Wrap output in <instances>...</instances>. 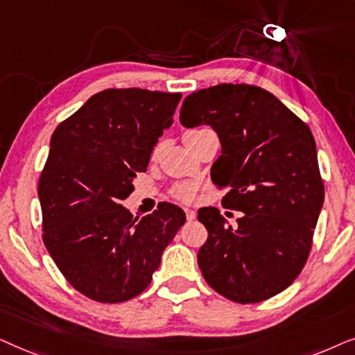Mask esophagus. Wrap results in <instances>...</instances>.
<instances>
[{
  "label": "esophagus",
  "mask_w": 355,
  "mask_h": 355,
  "mask_svg": "<svg viewBox=\"0 0 355 355\" xmlns=\"http://www.w3.org/2000/svg\"><path fill=\"white\" fill-rule=\"evenodd\" d=\"M185 214H187V219H188V220H193V219H195V217H196V212L193 211V209H188V207L185 209Z\"/></svg>",
  "instance_id": "34e87169"
}]
</instances>
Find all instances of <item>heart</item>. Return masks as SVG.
Returning a JSON list of instances; mask_svg holds the SVG:
<instances>
[{
  "mask_svg": "<svg viewBox=\"0 0 355 355\" xmlns=\"http://www.w3.org/2000/svg\"><path fill=\"white\" fill-rule=\"evenodd\" d=\"M196 131H200V130H190V131H187V133H196ZM196 190H198L196 183L185 182V183H177L170 193H172V196L175 198V200L183 201V202H190V201H193V198H195Z\"/></svg>",
  "mask_w": 355,
  "mask_h": 355,
  "instance_id": "b5f03b06",
  "label": "heart"
}]
</instances>
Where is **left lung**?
I'll return each instance as SVG.
<instances>
[{
	"label": "left lung",
	"instance_id": "8db88e82",
	"mask_svg": "<svg viewBox=\"0 0 355 355\" xmlns=\"http://www.w3.org/2000/svg\"><path fill=\"white\" fill-rule=\"evenodd\" d=\"M180 121L187 128L209 125L219 135L212 182L229 188L225 207L242 211L234 227L216 207L198 212L207 230L198 252L205 281L237 304L271 299L304 269L324 200L309 125L271 92L248 84L193 92Z\"/></svg>",
	"mask_w": 355,
	"mask_h": 355
}]
</instances>
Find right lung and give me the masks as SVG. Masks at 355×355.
Instances as JSON below:
<instances>
[{
  "mask_svg": "<svg viewBox=\"0 0 355 355\" xmlns=\"http://www.w3.org/2000/svg\"><path fill=\"white\" fill-rule=\"evenodd\" d=\"M180 92L105 89L56 126L39 180L42 239L64 279L89 299L118 304L150 284L187 217L160 202L133 217L120 202L146 172Z\"/></svg>",
  "mask_w": 355,
  "mask_h": 355,
  "instance_id": "right-lung-1",
  "label": "right lung"
}]
</instances>
